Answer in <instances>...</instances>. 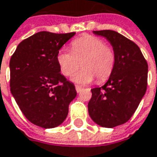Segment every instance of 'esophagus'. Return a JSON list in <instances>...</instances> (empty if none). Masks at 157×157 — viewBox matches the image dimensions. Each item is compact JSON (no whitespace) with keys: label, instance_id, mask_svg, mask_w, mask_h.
I'll list each match as a JSON object with an SVG mask.
<instances>
[{"label":"esophagus","instance_id":"obj_1","mask_svg":"<svg viewBox=\"0 0 157 157\" xmlns=\"http://www.w3.org/2000/svg\"><path fill=\"white\" fill-rule=\"evenodd\" d=\"M75 90H76V92H77V93H80V92H82V88L81 86L76 85V86H75Z\"/></svg>","mask_w":157,"mask_h":157}]
</instances>
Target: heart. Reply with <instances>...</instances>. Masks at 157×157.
<instances>
[{
	"label": "heart",
	"instance_id": "b5f03b06",
	"mask_svg": "<svg viewBox=\"0 0 157 157\" xmlns=\"http://www.w3.org/2000/svg\"><path fill=\"white\" fill-rule=\"evenodd\" d=\"M56 60L64 76H73V82L78 84L92 82L96 77L101 82L111 75L116 64V52L112 47L96 36H85L72 42V51L62 48L58 51Z\"/></svg>",
	"mask_w": 157,
	"mask_h": 157
}]
</instances>
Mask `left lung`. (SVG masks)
<instances>
[{"label":"left lung","mask_w":157,"mask_h":157,"mask_svg":"<svg viewBox=\"0 0 157 157\" xmlns=\"http://www.w3.org/2000/svg\"><path fill=\"white\" fill-rule=\"evenodd\" d=\"M116 52L114 70L101 86L92 89L89 115L103 128L124 124L135 113L147 86L148 65L140 48L130 39L114 30H97Z\"/></svg>","instance_id":"1"}]
</instances>
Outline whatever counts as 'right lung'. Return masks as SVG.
Segmentation results:
<instances>
[{"label":"right lung","mask_w":157,"mask_h":157,"mask_svg":"<svg viewBox=\"0 0 157 157\" xmlns=\"http://www.w3.org/2000/svg\"><path fill=\"white\" fill-rule=\"evenodd\" d=\"M75 32L40 31L21 41L10 61V86L24 116L38 127L62 124L70 102L76 97L75 84L60 73L56 56Z\"/></svg>","instance_id":"1"}]
</instances>
